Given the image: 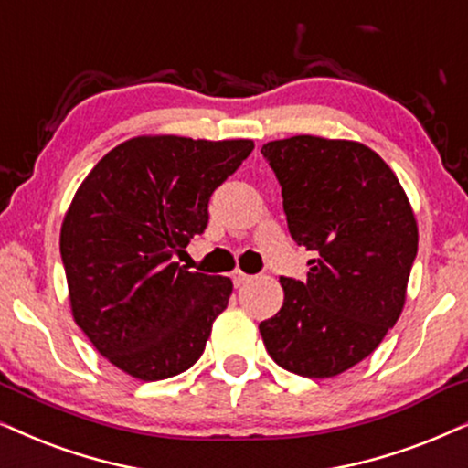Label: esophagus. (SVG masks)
<instances>
[{
  "mask_svg": "<svg viewBox=\"0 0 468 468\" xmlns=\"http://www.w3.org/2000/svg\"><path fill=\"white\" fill-rule=\"evenodd\" d=\"M232 282H234L236 288H240V286H245V283L251 282V275H245L242 271H234L232 272Z\"/></svg>",
  "mask_w": 468,
  "mask_h": 468,
  "instance_id": "34e87169",
  "label": "esophagus"
}]
</instances>
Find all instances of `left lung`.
I'll use <instances>...</instances> for the list:
<instances>
[{
  "mask_svg": "<svg viewBox=\"0 0 468 468\" xmlns=\"http://www.w3.org/2000/svg\"><path fill=\"white\" fill-rule=\"evenodd\" d=\"M307 282L282 277L283 305L260 323L277 366L331 378L378 348L402 314L417 221L391 167L346 139L296 135L262 145Z\"/></svg>",
  "mask_w": 468,
  "mask_h": 468,
  "instance_id": "8db88e82",
  "label": "left lung"
}]
</instances>
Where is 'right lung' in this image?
<instances>
[{
	"mask_svg": "<svg viewBox=\"0 0 468 468\" xmlns=\"http://www.w3.org/2000/svg\"><path fill=\"white\" fill-rule=\"evenodd\" d=\"M251 150V139L135 137L77 189L59 234L72 318L122 372L163 380L202 356L232 282L176 258L208 226L210 196Z\"/></svg>",
	"mask_w": 468,
	"mask_h": 468,
	"instance_id": "right-lung-1",
	"label": "right lung"
}]
</instances>
